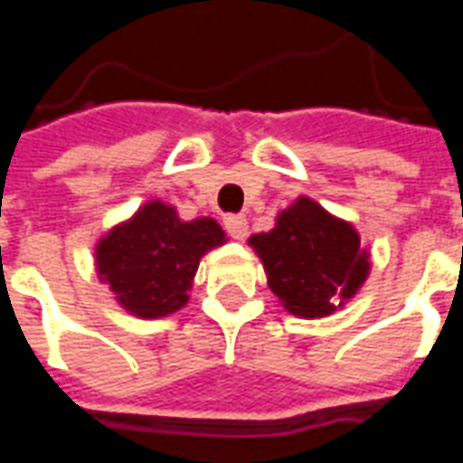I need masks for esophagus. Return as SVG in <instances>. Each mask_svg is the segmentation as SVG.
Here are the masks:
<instances>
[{
  "mask_svg": "<svg viewBox=\"0 0 463 463\" xmlns=\"http://www.w3.org/2000/svg\"><path fill=\"white\" fill-rule=\"evenodd\" d=\"M225 231L231 235L232 241H245V235H248V221H245V215H228L225 221Z\"/></svg>",
  "mask_w": 463,
  "mask_h": 463,
  "instance_id": "obj_1",
  "label": "esophagus"
}]
</instances>
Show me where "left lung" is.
<instances>
[{
	"label": "left lung",
	"mask_w": 463,
	"mask_h": 463,
	"mask_svg": "<svg viewBox=\"0 0 463 463\" xmlns=\"http://www.w3.org/2000/svg\"><path fill=\"white\" fill-rule=\"evenodd\" d=\"M268 288L298 317H327L354 298L369 275V250L352 222L300 195L270 232L250 235Z\"/></svg>",
	"instance_id": "obj_1"
}]
</instances>
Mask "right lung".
<instances>
[{
  "instance_id": "add662e5",
  "label": "right lung",
  "mask_w": 463,
  "mask_h": 463,
  "mask_svg": "<svg viewBox=\"0 0 463 463\" xmlns=\"http://www.w3.org/2000/svg\"><path fill=\"white\" fill-rule=\"evenodd\" d=\"M225 242L213 218L181 221L163 201H148L96 242V272L123 310L158 320L188 302L201 258Z\"/></svg>"
}]
</instances>
